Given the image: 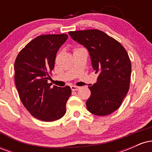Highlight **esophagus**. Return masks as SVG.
Listing matches in <instances>:
<instances>
[{"label": "esophagus", "instance_id": "esophagus-1", "mask_svg": "<svg viewBox=\"0 0 152 152\" xmlns=\"http://www.w3.org/2000/svg\"><path fill=\"white\" fill-rule=\"evenodd\" d=\"M71 88L72 91H77L80 89V87L79 86H71Z\"/></svg>", "mask_w": 152, "mask_h": 152}]
</instances>
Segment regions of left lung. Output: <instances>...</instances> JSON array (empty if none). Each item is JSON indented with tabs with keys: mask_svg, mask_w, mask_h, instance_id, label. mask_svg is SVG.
I'll list each match as a JSON object with an SVG mask.
<instances>
[{
	"mask_svg": "<svg viewBox=\"0 0 152 152\" xmlns=\"http://www.w3.org/2000/svg\"><path fill=\"white\" fill-rule=\"evenodd\" d=\"M69 36L88 50L97 81L88 86L89 112L106 116L117 110L129 88L132 65L125 48L102 31H70Z\"/></svg>",
	"mask_w": 152,
	"mask_h": 152,
	"instance_id": "1",
	"label": "left lung"
}]
</instances>
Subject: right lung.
<instances>
[{"mask_svg":"<svg viewBox=\"0 0 152 152\" xmlns=\"http://www.w3.org/2000/svg\"><path fill=\"white\" fill-rule=\"evenodd\" d=\"M67 38L66 34L38 36L15 59V84L20 101L33 116L41 121H56L66 114L71 88L50 87L48 80L57 52Z\"/></svg>","mask_w":152,"mask_h":152,"instance_id":"1","label":"right lung"}]
</instances>
